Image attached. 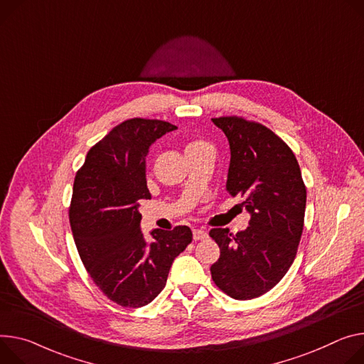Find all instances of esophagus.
Instances as JSON below:
<instances>
[{"instance_id": "obj_1", "label": "esophagus", "mask_w": 364, "mask_h": 364, "mask_svg": "<svg viewBox=\"0 0 364 364\" xmlns=\"http://www.w3.org/2000/svg\"><path fill=\"white\" fill-rule=\"evenodd\" d=\"M206 238H208L206 230H203V229H194L193 230V240L194 241H202V240H206Z\"/></svg>"}]
</instances>
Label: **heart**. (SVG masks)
I'll return each instance as SVG.
<instances>
[{
    "label": "heart",
    "instance_id": "obj_1",
    "mask_svg": "<svg viewBox=\"0 0 364 364\" xmlns=\"http://www.w3.org/2000/svg\"><path fill=\"white\" fill-rule=\"evenodd\" d=\"M200 146H208V144H205V142H202V141H196V142H191V144L187 146V149H191V148H200Z\"/></svg>",
    "mask_w": 364,
    "mask_h": 364
}]
</instances>
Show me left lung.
Masks as SVG:
<instances>
[{
	"mask_svg": "<svg viewBox=\"0 0 364 364\" xmlns=\"http://www.w3.org/2000/svg\"><path fill=\"white\" fill-rule=\"evenodd\" d=\"M212 120L229 142L226 190L244 197L251 216L235 235L210 229L220 250L212 279L228 296L248 301L272 290L290 269L304 230L306 187L294 154L269 127L237 116Z\"/></svg>",
	"mask_w": 364,
	"mask_h": 364,
	"instance_id": "obj_1",
	"label": "left lung"
}]
</instances>
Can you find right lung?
I'll list each match as a JSON object with an SVG mask.
<instances>
[{"label":"right lung","mask_w":364,"mask_h":364,"mask_svg":"<svg viewBox=\"0 0 364 364\" xmlns=\"http://www.w3.org/2000/svg\"><path fill=\"white\" fill-rule=\"evenodd\" d=\"M176 129L164 120H126L88 151L75 176L70 222L77 250L97 287L124 308L152 302L193 240L188 226L154 229L151 241L141 230L139 202L151 199L149 146Z\"/></svg>","instance_id":"1"}]
</instances>
